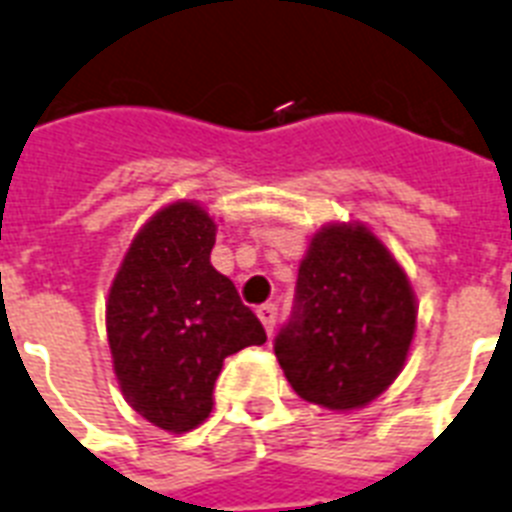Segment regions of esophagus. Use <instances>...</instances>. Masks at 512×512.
Listing matches in <instances>:
<instances>
[{"mask_svg":"<svg viewBox=\"0 0 512 512\" xmlns=\"http://www.w3.org/2000/svg\"><path fill=\"white\" fill-rule=\"evenodd\" d=\"M257 318L263 321L265 331H268V334H273V328H276V318H278V307L273 305V302H265V305L257 307Z\"/></svg>","mask_w":512,"mask_h":512,"instance_id":"obj_1","label":"esophagus"}]
</instances>
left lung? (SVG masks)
I'll use <instances>...</instances> for the list:
<instances>
[{
	"instance_id": "left-lung-1",
	"label": "left lung",
	"mask_w": 512,
	"mask_h": 512,
	"mask_svg": "<svg viewBox=\"0 0 512 512\" xmlns=\"http://www.w3.org/2000/svg\"><path fill=\"white\" fill-rule=\"evenodd\" d=\"M415 318L413 286L384 242L363 223H328L299 263L273 350L302 400L347 413L400 376Z\"/></svg>"
}]
</instances>
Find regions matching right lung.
I'll return each mask as SVG.
<instances>
[{"label":"right lung","instance_id":"obj_1","mask_svg":"<svg viewBox=\"0 0 512 512\" xmlns=\"http://www.w3.org/2000/svg\"><path fill=\"white\" fill-rule=\"evenodd\" d=\"M215 220L178 199L139 228L107 294V342L120 392L170 434L213 413L223 360L265 342V328L213 268Z\"/></svg>","mask_w":512,"mask_h":512}]
</instances>
